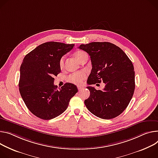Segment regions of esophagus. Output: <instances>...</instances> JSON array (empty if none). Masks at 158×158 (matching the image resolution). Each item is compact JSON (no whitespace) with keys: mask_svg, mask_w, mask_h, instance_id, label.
<instances>
[{"mask_svg":"<svg viewBox=\"0 0 158 158\" xmlns=\"http://www.w3.org/2000/svg\"><path fill=\"white\" fill-rule=\"evenodd\" d=\"M77 88H78V90L79 91H82V90H83L84 89V88L83 86H78Z\"/></svg>","mask_w":158,"mask_h":158,"instance_id":"34e87169","label":"esophagus"}]
</instances>
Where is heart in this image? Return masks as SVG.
Here are the masks:
<instances>
[{
    "label": "heart",
    "instance_id": "heart-1",
    "mask_svg": "<svg viewBox=\"0 0 158 158\" xmlns=\"http://www.w3.org/2000/svg\"><path fill=\"white\" fill-rule=\"evenodd\" d=\"M85 52L82 51H78L75 53V57L76 59L78 60L80 57L84 54ZM64 57H62L61 59L60 60V66L62 67L64 65ZM86 77V73L85 71H79V72H76V73H74L73 74H70L68 77L67 80L73 84H75L76 85H80L83 82L84 79Z\"/></svg>",
    "mask_w": 158,
    "mask_h": 158
}]
</instances>
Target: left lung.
I'll use <instances>...</instances> for the list:
<instances>
[{"instance_id": "left-lung-1", "label": "left lung", "mask_w": 158, "mask_h": 158, "mask_svg": "<svg viewBox=\"0 0 158 158\" xmlns=\"http://www.w3.org/2000/svg\"><path fill=\"white\" fill-rule=\"evenodd\" d=\"M79 48L90 56L92 69L89 85L105 84L103 90L88 86L90 96L84 101L88 110L103 119H111L127 107L135 90L134 65L125 53L110 42H91Z\"/></svg>"}]
</instances>
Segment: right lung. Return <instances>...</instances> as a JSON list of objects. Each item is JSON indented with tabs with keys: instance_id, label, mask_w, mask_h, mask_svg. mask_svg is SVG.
Returning a JSON list of instances; mask_svg holds the SVG:
<instances>
[{
	"instance_id": "right-lung-1",
	"label": "right lung",
	"mask_w": 158,
	"mask_h": 158,
	"mask_svg": "<svg viewBox=\"0 0 158 158\" xmlns=\"http://www.w3.org/2000/svg\"><path fill=\"white\" fill-rule=\"evenodd\" d=\"M74 46L55 41L44 43L23 60L19 92L27 108L41 119L50 120L60 115L78 91L73 84L65 83L59 89L53 84V77L61 72L60 60Z\"/></svg>"
}]
</instances>
